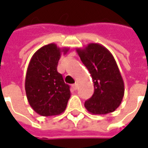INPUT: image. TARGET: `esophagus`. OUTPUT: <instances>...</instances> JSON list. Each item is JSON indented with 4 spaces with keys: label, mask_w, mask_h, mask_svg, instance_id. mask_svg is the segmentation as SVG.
<instances>
[{
    "label": "esophagus",
    "mask_w": 148,
    "mask_h": 148,
    "mask_svg": "<svg viewBox=\"0 0 148 148\" xmlns=\"http://www.w3.org/2000/svg\"><path fill=\"white\" fill-rule=\"evenodd\" d=\"M72 87H73V89H74V90H76L77 89V83L74 84V85L72 86Z\"/></svg>",
    "instance_id": "esophagus-1"
}]
</instances>
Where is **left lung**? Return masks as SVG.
<instances>
[{
  "instance_id": "obj_1",
  "label": "left lung",
  "mask_w": 148,
  "mask_h": 148,
  "mask_svg": "<svg viewBox=\"0 0 148 148\" xmlns=\"http://www.w3.org/2000/svg\"><path fill=\"white\" fill-rule=\"evenodd\" d=\"M76 51L94 84V93L85 102L86 109L92 114L114 112L121 104L124 94V81L114 57L98 43H89L85 48Z\"/></svg>"
}]
</instances>
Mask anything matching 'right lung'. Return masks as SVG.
<instances>
[{"label": "right lung", "instance_id": "add662e5", "mask_svg": "<svg viewBox=\"0 0 148 148\" xmlns=\"http://www.w3.org/2000/svg\"><path fill=\"white\" fill-rule=\"evenodd\" d=\"M69 48H59L50 43L39 48L31 58L25 77V91L29 105L38 114L50 116L61 114L71 97L69 85L57 71L62 53Z\"/></svg>", "mask_w": 148, "mask_h": 148}]
</instances>
